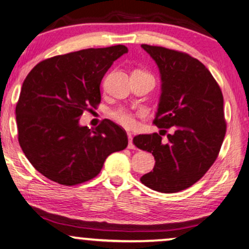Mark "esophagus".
Here are the masks:
<instances>
[{"instance_id":"34e87169","label":"esophagus","mask_w":249,"mask_h":249,"mask_svg":"<svg viewBox=\"0 0 249 249\" xmlns=\"http://www.w3.org/2000/svg\"><path fill=\"white\" fill-rule=\"evenodd\" d=\"M128 136V148H130V150H134V148H136V146H134V144H133V142H132V134L131 133H128L127 134Z\"/></svg>"}]
</instances>
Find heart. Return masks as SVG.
Wrapping results in <instances>:
<instances>
[{
	"instance_id": "heart-1",
	"label": "heart",
	"mask_w": 249,
	"mask_h": 249,
	"mask_svg": "<svg viewBox=\"0 0 249 249\" xmlns=\"http://www.w3.org/2000/svg\"><path fill=\"white\" fill-rule=\"evenodd\" d=\"M111 118L115 121L117 124L125 128H132L136 125V118L132 112L126 110V108H116V110L110 112Z\"/></svg>"
}]
</instances>
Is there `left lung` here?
<instances>
[{
    "label": "left lung",
    "mask_w": 249,
    "mask_h": 249,
    "mask_svg": "<svg viewBox=\"0 0 249 249\" xmlns=\"http://www.w3.org/2000/svg\"><path fill=\"white\" fill-rule=\"evenodd\" d=\"M156 61L161 76V96L156 124L173 126L167 142L158 133L138 134L133 144L152 153L153 171L144 174L145 186L176 193L192 186L218 158L226 134L224 97L212 73L186 53L142 44Z\"/></svg>",
    "instance_id": "8db88e82"
}]
</instances>
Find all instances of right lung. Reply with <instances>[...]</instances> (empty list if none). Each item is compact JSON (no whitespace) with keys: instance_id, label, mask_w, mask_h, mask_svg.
I'll return each instance as SVG.
<instances>
[{"instance_id":"add662e5","label":"right lung","mask_w":249,"mask_h":249,"mask_svg":"<svg viewBox=\"0 0 249 249\" xmlns=\"http://www.w3.org/2000/svg\"><path fill=\"white\" fill-rule=\"evenodd\" d=\"M125 45L84 49L39 62L28 73L16 104L18 142L34 167L57 184H82L101 172L111 153L127 146L122 126L104 119L79 125L101 103V82Z\"/></svg>"}]
</instances>
